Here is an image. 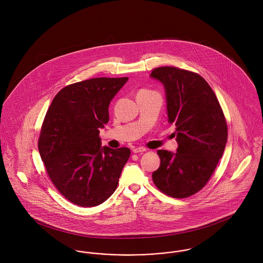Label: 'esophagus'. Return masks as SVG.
Instances as JSON below:
<instances>
[{"mask_svg":"<svg viewBox=\"0 0 263 263\" xmlns=\"http://www.w3.org/2000/svg\"><path fill=\"white\" fill-rule=\"evenodd\" d=\"M146 151V149L145 148H143V147H137V148H134L133 149V152L134 153H136V154H138V153H143V152H145Z\"/></svg>","mask_w":263,"mask_h":263,"instance_id":"1","label":"esophagus"}]
</instances>
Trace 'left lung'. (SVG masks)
<instances>
[{
	"mask_svg": "<svg viewBox=\"0 0 263 263\" xmlns=\"http://www.w3.org/2000/svg\"><path fill=\"white\" fill-rule=\"evenodd\" d=\"M161 83L169 123L175 124L176 152L158 150L154 184L166 195L185 198L201 190L214 172L227 141L222 109L211 87L198 74L174 67L150 74Z\"/></svg>",
	"mask_w": 263,
	"mask_h": 263,
	"instance_id": "left-lung-1",
	"label": "left lung"
}]
</instances>
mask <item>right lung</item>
Instances as JSON below:
<instances>
[{
	"instance_id": "right-lung-1",
	"label": "right lung",
	"mask_w": 263,
	"mask_h": 263,
	"mask_svg": "<svg viewBox=\"0 0 263 263\" xmlns=\"http://www.w3.org/2000/svg\"><path fill=\"white\" fill-rule=\"evenodd\" d=\"M128 78H94L63 88L48 109L39 138L47 173L61 194L93 207L116 190L130 149L102 146L109 105Z\"/></svg>"
}]
</instances>
